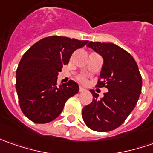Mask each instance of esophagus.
I'll return each instance as SVG.
<instances>
[{
	"instance_id": "obj_1",
	"label": "esophagus",
	"mask_w": 153,
	"mask_h": 153,
	"mask_svg": "<svg viewBox=\"0 0 153 153\" xmlns=\"http://www.w3.org/2000/svg\"><path fill=\"white\" fill-rule=\"evenodd\" d=\"M86 90H87V89H86L84 87H80L79 88V92H84L86 91Z\"/></svg>"
}]
</instances>
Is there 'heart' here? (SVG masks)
<instances>
[{"mask_svg": "<svg viewBox=\"0 0 153 153\" xmlns=\"http://www.w3.org/2000/svg\"><path fill=\"white\" fill-rule=\"evenodd\" d=\"M79 80L81 82H86V78L83 76H81L79 77Z\"/></svg>", "mask_w": 153, "mask_h": 153, "instance_id": "1", "label": "heart"}]
</instances>
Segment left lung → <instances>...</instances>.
<instances>
[{
  "instance_id": "obj_1",
  "label": "left lung",
  "mask_w": 153,
  "mask_h": 153,
  "mask_svg": "<svg viewBox=\"0 0 153 153\" xmlns=\"http://www.w3.org/2000/svg\"><path fill=\"white\" fill-rule=\"evenodd\" d=\"M87 47L102 56L97 87L105 86L108 92L99 100V94L90 89L94 100L82 109V118L93 130L108 132L120 126L135 107L142 78L134 59L117 45L89 42Z\"/></svg>"
}]
</instances>
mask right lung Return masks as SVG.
<instances>
[{"mask_svg":"<svg viewBox=\"0 0 153 153\" xmlns=\"http://www.w3.org/2000/svg\"><path fill=\"white\" fill-rule=\"evenodd\" d=\"M88 41L65 36L45 37L22 57L16 71V90L23 113L34 123H47L62 112L69 98L79 91L72 80L57 85L59 72L73 52Z\"/></svg>","mask_w":153,"mask_h":153,"instance_id":"obj_1","label":"right lung"}]
</instances>
